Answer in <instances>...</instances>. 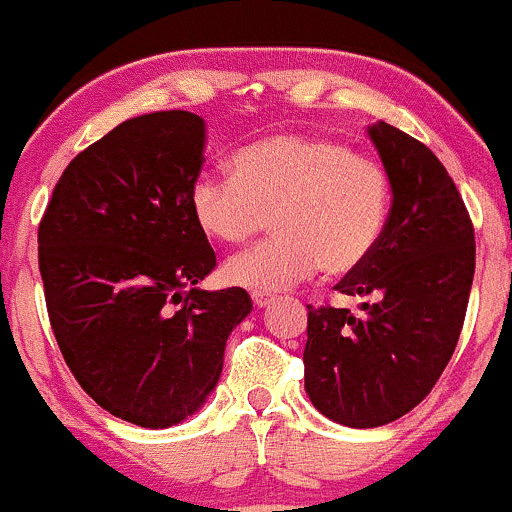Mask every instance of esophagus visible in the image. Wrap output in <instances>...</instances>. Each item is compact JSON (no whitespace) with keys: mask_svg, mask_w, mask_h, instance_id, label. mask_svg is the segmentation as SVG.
<instances>
[{"mask_svg":"<svg viewBox=\"0 0 512 512\" xmlns=\"http://www.w3.org/2000/svg\"><path fill=\"white\" fill-rule=\"evenodd\" d=\"M251 300H254L256 307H268L273 302V295L268 293H261V290H256V293H251Z\"/></svg>","mask_w":512,"mask_h":512,"instance_id":"1","label":"esophagus"}]
</instances>
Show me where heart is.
<instances>
[{"instance_id": "b5f03b06", "label": "heart", "mask_w": 512, "mask_h": 512, "mask_svg": "<svg viewBox=\"0 0 512 512\" xmlns=\"http://www.w3.org/2000/svg\"><path fill=\"white\" fill-rule=\"evenodd\" d=\"M232 175H197L190 214L219 244H241L273 214V236L224 263V278L251 290H283L322 268L346 276L376 251L390 210L386 170L342 141L273 134L241 148Z\"/></svg>"}]
</instances>
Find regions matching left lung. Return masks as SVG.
Wrapping results in <instances>:
<instances>
[{
	"label": "left lung",
	"instance_id": "left-lung-1",
	"mask_svg": "<svg viewBox=\"0 0 512 512\" xmlns=\"http://www.w3.org/2000/svg\"><path fill=\"white\" fill-rule=\"evenodd\" d=\"M393 205L376 251L337 290L361 302L307 305L305 390L339 425L368 430L425 400L452 359L474 283V227L439 158L386 122L368 126Z\"/></svg>",
	"mask_w": 512,
	"mask_h": 512
}]
</instances>
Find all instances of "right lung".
<instances>
[{
	"instance_id": "1",
	"label": "right lung",
	"mask_w": 512,
	"mask_h": 512,
	"mask_svg": "<svg viewBox=\"0 0 512 512\" xmlns=\"http://www.w3.org/2000/svg\"><path fill=\"white\" fill-rule=\"evenodd\" d=\"M205 119L134 117L78 153L38 227V268L63 359L100 408L148 430L207 403L254 302L197 288L217 266L190 214Z\"/></svg>"
}]
</instances>
